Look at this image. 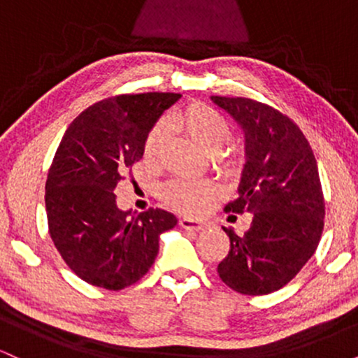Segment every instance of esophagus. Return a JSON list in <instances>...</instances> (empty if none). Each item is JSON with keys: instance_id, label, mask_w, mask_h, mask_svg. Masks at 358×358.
Listing matches in <instances>:
<instances>
[{"instance_id": "34e87169", "label": "esophagus", "mask_w": 358, "mask_h": 358, "mask_svg": "<svg viewBox=\"0 0 358 358\" xmlns=\"http://www.w3.org/2000/svg\"><path fill=\"white\" fill-rule=\"evenodd\" d=\"M180 227L187 229V231H203V229L207 227V224L202 220H193L183 217V219H180Z\"/></svg>"}]
</instances>
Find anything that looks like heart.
I'll list each match as a JSON object with an SVG mask.
<instances>
[{"label":"heart","mask_w":358,"mask_h":358,"mask_svg":"<svg viewBox=\"0 0 358 358\" xmlns=\"http://www.w3.org/2000/svg\"><path fill=\"white\" fill-rule=\"evenodd\" d=\"M170 126L182 131L195 143L203 153L219 155L231 139V126L219 110L205 104H190L176 110L170 117ZM165 126L159 122L148 131L143 141V158L150 165L158 163L165 141ZM219 166L234 173L241 166V155L229 153L219 156ZM217 187L210 182L190 178H175L162 187V199L168 207L176 212L199 213L215 199Z\"/></svg>","instance_id":"b5f03b06"}]
</instances>
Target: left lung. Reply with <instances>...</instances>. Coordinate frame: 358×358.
Instances as JSON below:
<instances>
[{"mask_svg": "<svg viewBox=\"0 0 358 358\" xmlns=\"http://www.w3.org/2000/svg\"><path fill=\"white\" fill-rule=\"evenodd\" d=\"M245 133L239 196L225 212L252 213L242 236L225 229L229 254L217 266L222 281L249 296L286 286L315 254L324 225V196L310 143L281 110L248 97L212 96Z\"/></svg>", "mask_w": 358, "mask_h": 358, "instance_id": "obj_1", "label": "left lung"}]
</instances>
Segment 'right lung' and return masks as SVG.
I'll use <instances>...</instances> for the list:
<instances>
[{
	"mask_svg": "<svg viewBox=\"0 0 358 358\" xmlns=\"http://www.w3.org/2000/svg\"><path fill=\"white\" fill-rule=\"evenodd\" d=\"M173 92L119 94L96 102L67 127L45 185L48 234L65 264L89 285H134L158 256V236L176 225L162 208L119 210L114 188L143 156V141Z\"/></svg>",
	"mask_w": 358,
	"mask_h": 358,
	"instance_id": "1",
	"label": "right lung"
}]
</instances>
